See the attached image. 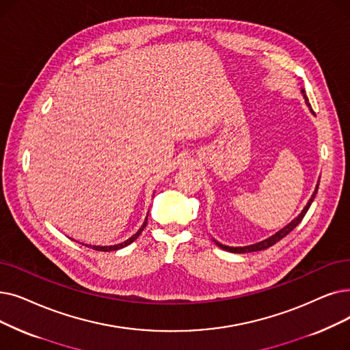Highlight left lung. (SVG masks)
Masks as SVG:
<instances>
[{"label":"left lung","mask_w":350,"mask_h":350,"mask_svg":"<svg viewBox=\"0 0 350 350\" xmlns=\"http://www.w3.org/2000/svg\"><path fill=\"white\" fill-rule=\"evenodd\" d=\"M301 94H303V97H305V101H306V104H308V107H309V110H310V113L314 116V111L312 110V107H310V104H309V100H308V97H306V93H305V88H301ZM317 189H319V183L316 185V189H314V191H313V194H312V197L309 199V202H308V204L303 207V210L300 211V215L296 217V219H293L291 223H288L287 226H284L283 229H280L279 232H276L275 234L273 236H270V237H267V239H265V240H262V241H259V243H254V245H249V246H243V247H230V246H226V245H221V243H219L217 240H215V243L216 245L220 247V249H223V250H226V252H232V253H250V252H257V250H263V249H267V247H270V246H273L275 245V243H278L279 240H282L286 234H288L291 233L295 227L301 221V219L305 217V215L308 213V210H309V207H310V204H312V202L314 200V197H316V193H317Z\"/></svg>","instance_id":"left-lung-1"}]
</instances>
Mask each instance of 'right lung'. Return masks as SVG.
Listing matches in <instances>:
<instances>
[{"mask_svg": "<svg viewBox=\"0 0 350 350\" xmlns=\"http://www.w3.org/2000/svg\"><path fill=\"white\" fill-rule=\"evenodd\" d=\"M146 224H147V217H146V220H144V223H143V226L140 227V229L135 232V234H133L130 239H127L126 241H123V243H118V245H111V246H91L90 245V247L91 249H94V250H98V252H111V250H118V249H123V247H126V246H129L130 243H133L135 239H137L139 236H140V233L143 232V229L146 227ZM85 246H88V245H85Z\"/></svg>", "mask_w": 350, "mask_h": 350, "instance_id": "add662e5", "label": "right lung"}]
</instances>
